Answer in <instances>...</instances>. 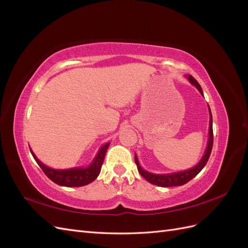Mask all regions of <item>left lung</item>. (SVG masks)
<instances>
[{
	"label": "left lung",
	"instance_id": "1",
	"mask_svg": "<svg viewBox=\"0 0 248 248\" xmlns=\"http://www.w3.org/2000/svg\"><path fill=\"white\" fill-rule=\"evenodd\" d=\"M186 78L189 80L190 84L196 87L199 90V92L202 96H204V94H202V90L199 82L194 79L191 76H186ZM208 108H209V106H208ZM209 114H210V121H209V133H208L207 147H206L204 155H202L201 160L196 164V166L188 169V170H180V171L168 172V174H155V172L148 171V170L142 169L140 167L137 154H134V160H136L138 170L140 174L144 177L148 182H150L151 184H154V185H157V186H161V187L181 186V185L186 184L187 182H189L191 179L196 177L206 166V163L210 157V154H211V151H212L213 128H212V114H211V109H210V108H209Z\"/></svg>",
	"mask_w": 248,
	"mask_h": 248
}]
</instances>
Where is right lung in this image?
I'll return each instance as SVG.
<instances>
[{
    "instance_id": "1",
    "label": "right lung",
    "mask_w": 248,
    "mask_h": 248,
    "mask_svg": "<svg viewBox=\"0 0 248 248\" xmlns=\"http://www.w3.org/2000/svg\"><path fill=\"white\" fill-rule=\"evenodd\" d=\"M110 142H106L103 144L98 151H97L95 157L91 163L88 164L87 167H77V168H70V169H54L49 168L46 164L41 162L33 150L30 148L34 159L38 163V166L42 169V170L52 182L60 186H66V187H79L88 185L98 177L99 172L101 170V166L104 160V156L108 149Z\"/></svg>"
}]
</instances>
